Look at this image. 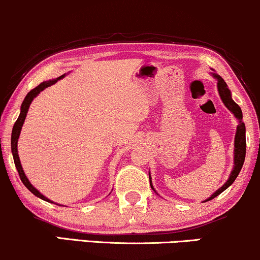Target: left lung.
I'll list each match as a JSON object with an SVG mask.
<instances>
[{
	"instance_id": "left-lung-1",
	"label": "left lung",
	"mask_w": 260,
	"mask_h": 260,
	"mask_svg": "<svg viewBox=\"0 0 260 260\" xmlns=\"http://www.w3.org/2000/svg\"><path fill=\"white\" fill-rule=\"evenodd\" d=\"M213 77L217 79V81H218L217 87H218L219 96H221V98H222V102L224 103V106L228 108V109L231 110L233 114L235 115L236 119L239 120V124H238V128H236V134H235L234 169H233V172L231 174V176H229L228 181H226L224 185L221 187V188H218V190H216V192L213 193V194L210 197L209 199H206V202H208V200H211L213 198H216V197H217L218 194H221L223 190H225L229 186L232 185L233 182L235 181V179L239 175L240 170H241L242 166H244L245 156H246V128H245V123L242 122L241 108H240L238 104H236L235 102L232 100L231 91H229V88L226 87L225 81L223 80V79L217 74H213ZM150 185H151V179H150ZM151 188H153L152 185H151Z\"/></svg>"
}]
</instances>
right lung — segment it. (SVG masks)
I'll return each mask as SVG.
<instances>
[{
  "mask_svg": "<svg viewBox=\"0 0 260 260\" xmlns=\"http://www.w3.org/2000/svg\"><path fill=\"white\" fill-rule=\"evenodd\" d=\"M63 78V75L57 79H52V80H49V81H43L42 84H39L37 87H35L34 90H31L27 93V96L25 97L24 102H22L21 104V111H20V115H19L18 120L15 121L14 126H13V131H12V141H11V145H12V153H13V158H14V163H15V167H16V170H18L19 173V176H20V180L24 183L26 188H27L29 192H32L36 197H38V198H41L43 200H45V202H49V203H52L51 200H49L48 198H45L44 196L41 194V193L38 192L37 189L35 188L34 186L29 183V181L27 180V177H26L24 170H22V167H21V163H20V159H19V154H18V139H19V136H20V131H21V127L22 124H24V121H25V117L26 115H27V111H28V108H29V104H31V102L34 101V98L37 96L39 92L44 90V88H47L48 86H50V85L55 84L58 79Z\"/></svg>",
  "mask_w": 260,
  "mask_h": 260,
  "instance_id": "obj_1",
  "label": "right lung"
}]
</instances>
